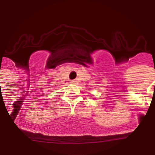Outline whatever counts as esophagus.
Instances as JSON below:
<instances>
[{
	"label": "esophagus",
	"mask_w": 155,
	"mask_h": 155,
	"mask_svg": "<svg viewBox=\"0 0 155 155\" xmlns=\"http://www.w3.org/2000/svg\"><path fill=\"white\" fill-rule=\"evenodd\" d=\"M76 82H77V81H75V80L71 81V83H74V84H75V83H76Z\"/></svg>",
	"instance_id": "esophagus-1"
}]
</instances>
